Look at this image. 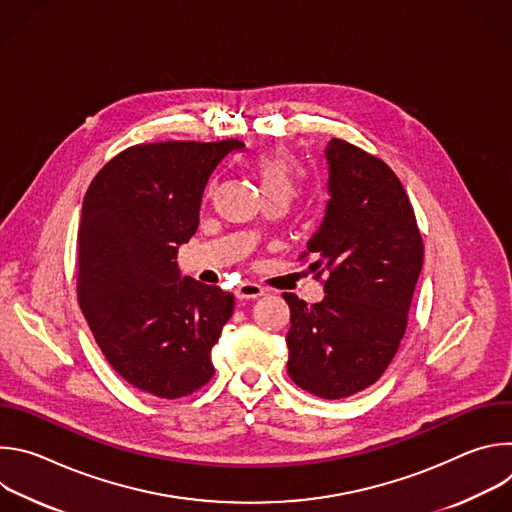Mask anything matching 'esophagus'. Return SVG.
Segmentation results:
<instances>
[{
    "instance_id": "esophagus-1",
    "label": "esophagus",
    "mask_w": 512,
    "mask_h": 512,
    "mask_svg": "<svg viewBox=\"0 0 512 512\" xmlns=\"http://www.w3.org/2000/svg\"><path fill=\"white\" fill-rule=\"evenodd\" d=\"M263 294H265V289L253 281H243L235 287V296L239 300H255V298H261Z\"/></svg>"
}]
</instances>
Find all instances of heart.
Returning <instances> with one entry per match:
<instances>
[{
    "label": "heart",
    "mask_w": 512,
    "mask_h": 512,
    "mask_svg": "<svg viewBox=\"0 0 512 512\" xmlns=\"http://www.w3.org/2000/svg\"><path fill=\"white\" fill-rule=\"evenodd\" d=\"M251 170L259 182V190L263 198L285 196L287 200H291L300 188V180H302L300 164L296 162L294 154L285 148H275L259 154L253 160Z\"/></svg>",
    "instance_id": "b5f03b06"
}]
</instances>
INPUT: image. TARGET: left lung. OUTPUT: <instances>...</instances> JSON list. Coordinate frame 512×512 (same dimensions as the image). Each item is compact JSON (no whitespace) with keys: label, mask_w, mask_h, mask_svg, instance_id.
Segmentation results:
<instances>
[{"label":"left lung","mask_w":512,"mask_h":512,"mask_svg":"<svg viewBox=\"0 0 512 512\" xmlns=\"http://www.w3.org/2000/svg\"><path fill=\"white\" fill-rule=\"evenodd\" d=\"M328 202L308 241L310 265L326 271V296L308 306L283 294L291 312L287 373L298 387L344 399L381 379L407 328L423 265V241L395 172L352 143L330 139Z\"/></svg>","instance_id":"left-lung-1"}]
</instances>
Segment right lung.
Returning a JSON list of instances; mask_svg holds the SVG:
<instances>
[{
  "instance_id": "obj_1",
  "label": "right lung",
  "mask_w": 512,
  "mask_h": 512,
  "mask_svg": "<svg viewBox=\"0 0 512 512\" xmlns=\"http://www.w3.org/2000/svg\"><path fill=\"white\" fill-rule=\"evenodd\" d=\"M237 139L143 143L91 182L79 229L81 310L115 373L139 391L178 399L210 381V350L235 298L184 277L178 247L200 223L204 190Z\"/></svg>"
}]
</instances>
